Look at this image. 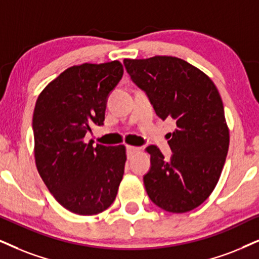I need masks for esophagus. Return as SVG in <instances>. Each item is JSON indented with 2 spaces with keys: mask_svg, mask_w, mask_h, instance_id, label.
<instances>
[{
  "mask_svg": "<svg viewBox=\"0 0 259 259\" xmlns=\"http://www.w3.org/2000/svg\"><path fill=\"white\" fill-rule=\"evenodd\" d=\"M140 150V148H137V147H134V146H126V155H127V159H132L134 156V154L137 153Z\"/></svg>",
  "mask_w": 259,
  "mask_h": 259,
  "instance_id": "34e87169",
  "label": "esophagus"
}]
</instances>
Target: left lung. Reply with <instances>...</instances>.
Listing matches in <instances>:
<instances>
[{
  "mask_svg": "<svg viewBox=\"0 0 259 259\" xmlns=\"http://www.w3.org/2000/svg\"><path fill=\"white\" fill-rule=\"evenodd\" d=\"M124 67L133 82L146 92L160 118H172L177 125L169 134L171 159L166 160L156 146L147 147V194L166 211L192 210L217 186L230 146L218 88L203 71L177 57L125 58Z\"/></svg>",
  "mask_w": 259,
  "mask_h": 259,
  "instance_id": "1",
  "label": "left lung"
}]
</instances>
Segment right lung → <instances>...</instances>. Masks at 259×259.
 Here are the masks:
<instances>
[{
	"instance_id": "1",
	"label": "right lung",
	"mask_w": 259,
	"mask_h": 259,
	"mask_svg": "<svg viewBox=\"0 0 259 259\" xmlns=\"http://www.w3.org/2000/svg\"><path fill=\"white\" fill-rule=\"evenodd\" d=\"M118 61L68 68L39 94L33 112L34 158L49 191L65 209L96 215L116 199L125 147L84 142L103 125L109 94L123 76Z\"/></svg>"
}]
</instances>
